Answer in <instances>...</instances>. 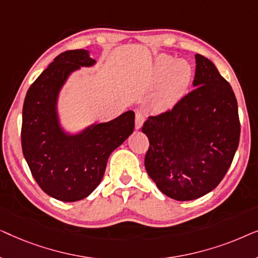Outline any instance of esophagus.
Listing matches in <instances>:
<instances>
[{
	"label": "esophagus",
	"mask_w": 258,
	"mask_h": 258,
	"mask_svg": "<svg viewBox=\"0 0 258 258\" xmlns=\"http://www.w3.org/2000/svg\"><path fill=\"white\" fill-rule=\"evenodd\" d=\"M143 122H144V116L141 114V112H136V115H135V126H136V129H140L141 126H142Z\"/></svg>",
	"instance_id": "obj_1"
}]
</instances>
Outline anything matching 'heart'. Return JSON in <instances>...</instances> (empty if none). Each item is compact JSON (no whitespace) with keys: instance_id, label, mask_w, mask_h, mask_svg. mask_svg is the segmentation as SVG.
Here are the masks:
<instances>
[{"instance_id":"obj_1","label":"heart","mask_w":258,"mask_h":258,"mask_svg":"<svg viewBox=\"0 0 258 258\" xmlns=\"http://www.w3.org/2000/svg\"><path fill=\"white\" fill-rule=\"evenodd\" d=\"M192 69L184 59H174L169 55H160L155 59L153 77L155 82H161L155 97V107L168 109L174 105L188 88Z\"/></svg>"}]
</instances>
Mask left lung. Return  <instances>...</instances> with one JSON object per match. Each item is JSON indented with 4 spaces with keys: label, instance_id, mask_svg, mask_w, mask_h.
<instances>
[{
    "label": "left lung",
    "instance_id": "left-lung-1",
    "mask_svg": "<svg viewBox=\"0 0 258 258\" xmlns=\"http://www.w3.org/2000/svg\"><path fill=\"white\" fill-rule=\"evenodd\" d=\"M194 89L171 110L149 116L148 175L164 195L191 201L210 192L227 174L241 134L237 101L210 59L196 54Z\"/></svg>",
    "mask_w": 258,
    "mask_h": 258
}]
</instances>
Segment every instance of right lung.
<instances>
[{"label": "right lung", "mask_w": 258, "mask_h": 258, "mask_svg": "<svg viewBox=\"0 0 258 258\" xmlns=\"http://www.w3.org/2000/svg\"><path fill=\"white\" fill-rule=\"evenodd\" d=\"M94 63L84 49L62 52L35 80L24 98L21 129L24 158L40 188L63 202L82 200L97 188L110 154L135 126L132 110L77 135H67L59 126L56 111L59 89L70 73Z\"/></svg>", "instance_id": "right-lung-1"}]
</instances>
